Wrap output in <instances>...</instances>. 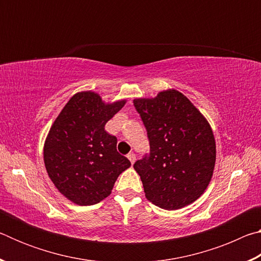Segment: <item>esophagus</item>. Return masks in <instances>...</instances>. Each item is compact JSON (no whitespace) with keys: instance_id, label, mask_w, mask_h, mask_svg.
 Wrapping results in <instances>:
<instances>
[{"instance_id":"1","label":"esophagus","mask_w":261,"mask_h":261,"mask_svg":"<svg viewBox=\"0 0 261 261\" xmlns=\"http://www.w3.org/2000/svg\"><path fill=\"white\" fill-rule=\"evenodd\" d=\"M126 156H127V159H129L132 165H134L135 161H136V154L135 153H129Z\"/></svg>"}]
</instances>
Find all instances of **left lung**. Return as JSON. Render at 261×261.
I'll list each match as a JSON object with an SVG mask.
<instances>
[{
    "mask_svg": "<svg viewBox=\"0 0 261 261\" xmlns=\"http://www.w3.org/2000/svg\"><path fill=\"white\" fill-rule=\"evenodd\" d=\"M134 106L149 140V154L134 165L145 196L168 211L192 204L213 176L216 146L210 123L176 90L135 99Z\"/></svg>",
    "mask_w": 261,
    "mask_h": 261,
    "instance_id": "1",
    "label": "left lung"
}]
</instances>
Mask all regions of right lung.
Wrapping results in <instances>:
<instances>
[{
  "instance_id": "obj_1",
  "label": "right lung",
  "mask_w": 261,
  "mask_h": 261,
  "mask_svg": "<svg viewBox=\"0 0 261 261\" xmlns=\"http://www.w3.org/2000/svg\"><path fill=\"white\" fill-rule=\"evenodd\" d=\"M125 102L105 103L95 92H79L53 123L43 161L56 189L74 204L90 206L103 200L120 174L131 166L117 152L116 137L105 130Z\"/></svg>"
}]
</instances>
